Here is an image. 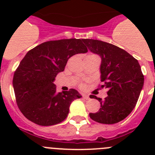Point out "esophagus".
<instances>
[{"instance_id":"1","label":"esophagus","mask_w":155,"mask_h":155,"mask_svg":"<svg viewBox=\"0 0 155 155\" xmlns=\"http://www.w3.org/2000/svg\"><path fill=\"white\" fill-rule=\"evenodd\" d=\"M82 98H84V99H86V100H88L89 99V96H88V95H87V94H83V95H82Z\"/></svg>"}]
</instances>
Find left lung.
<instances>
[{"label": "left lung", "mask_w": 155, "mask_h": 155, "mask_svg": "<svg viewBox=\"0 0 155 155\" xmlns=\"http://www.w3.org/2000/svg\"><path fill=\"white\" fill-rule=\"evenodd\" d=\"M91 53L101 58L100 78L108 89V96L102 98L91 95L101 104L91 120L103 124H114L128 116L134 109L143 86L144 78L139 63L124 50L96 39H82Z\"/></svg>", "instance_id": "8db88e82"}]
</instances>
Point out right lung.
I'll return each mask as SVG.
<instances>
[{
	"label": "right lung",
	"mask_w": 155,
	"mask_h": 155,
	"mask_svg": "<svg viewBox=\"0 0 155 155\" xmlns=\"http://www.w3.org/2000/svg\"><path fill=\"white\" fill-rule=\"evenodd\" d=\"M87 52L82 39H68L43 42L26 53L12 84L18 106L28 120L52 126L67 118L71 102L81 95L75 89L57 92L53 82L70 57Z\"/></svg>",
	"instance_id": "1"
}]
</instances>
